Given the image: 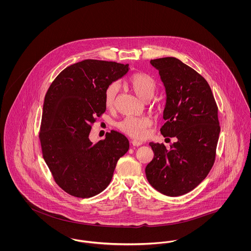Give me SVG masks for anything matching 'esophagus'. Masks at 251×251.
I'll list each match as a JSON object with an SVG mask.
<instances>
[{"mask_svg":"<svg viewBox=\"0 0 251 251\" xmlns=\"http://www.w3.org/2000/svg\"><path fill=\"white\" fill-rule=\"evenodd\" d=\"M132 144H133V146H136V147H138V146H140V145H142V142L141 141H139V140H132Z\"/></svg>","mask_w":251,"mask_h":251,"instance_id":"1","label":"esophagus"}]
</instances>
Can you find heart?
<instances>
[{
	"mask_svg": "<svg viewBox=\"0 0 251 251\" xmlns=\"http://www.w3.org/2000/svg\"><path fill=\"white\" fill-rule=\"evenodd\" d=\"M128 86L137 97L143 101H148L153 97L156 89L154 78L146 73H135L127 80ZM119 91L117 83L110 84L104 94V101L107 108L111 109L116 104V97ZM152 125V120L147 116L126 117L117 124V128L124 134L134 138H144L147 135L148 128Z\"/></svg>",
	"mask_w": 251,
	"mask_h": 251,
	"instance_id": "obj_1",
	"label": "heart"
}]
</instances>
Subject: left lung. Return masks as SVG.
<instances>
[{
  "label": "left lung",
  "instance_id": "obj_1",
  "mask_svg": "<svg viewBox=\"0 0 251 251\" xmlns=\"http://www.w3.org/2000/svg\"><path fill=\"white\" fill-rule=\"evenodd\" d=\"M166 93L163 136L176 137L166 149L151 142L153 160L146 166L149 183L169 197L192 191L212 168L219 135L218 106L207 81L175 57L151 60Z\"/></svg>",
  "mask_w": 251,
  "mask_h": 251
}]
</instances>
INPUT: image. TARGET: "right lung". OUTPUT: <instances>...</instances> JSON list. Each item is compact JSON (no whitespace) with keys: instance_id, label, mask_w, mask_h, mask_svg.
I'll return each instance as SVG.
<instances>
[{"instance_id":"add662e5","label":"right lung","mask_w":251,"mask_h":251,"mask_svg":"<svg viewBox=\"0 0 251 251\" xmlns=\"http://www.w3.org/2000/svg\"><path fill=\"white\" fill-rule=\"evenodd\" d=\"M129 64L87 59L63 70L45 97L39 138L44 159L58 185L77 198H91L110 184L129 140L111 131L94 144L97 116L106 111V88L124 76Z\"/></svg>"}]
</instances>
